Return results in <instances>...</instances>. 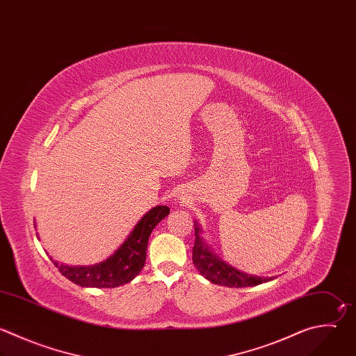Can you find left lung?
<instances>
[{
    "instance_id": "obj_1",
    "label": "left lung",
    "mask_w": 356,
    "mask_h": 356,
    "mask_svg": "<svg viewBox=\"0 0 356 356\" xmlns=\"http://www.w3.org/2000/svg\"><path fill=\"white\" fill-rule=\"evenodd\" d=\"M194 230H195V242L193 248V263L200 271V274L204 275L212 284H218L229 288H245V286H256L263 282L273 281V278L249 275L226 264L211 252L208 245H205L204 239L201 238L202 234L201 227L195 220H194Z\"/></svg>"
}]
</instances>
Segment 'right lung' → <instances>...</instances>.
Segmentation results:
<instances>
[{
	"label": "right lung",
	"instance_id": "obj_1",
	"mask_svg": "<svg viewBox=\"0 0 356 356\" xmlns=\"http://www.w3.org/2000/svg\"><path fill=\"white\" fill-rule=\"evenodd\" d=\"M170 209L158 205L149 209L134 226L126 242L108 259L95 266H64L50 260L71 282L86 288H115L131 282L144 268L149 236L154 227L169 215Z\"/></svg>",
	"mask_w": 356,
	"mask_h": 356
}]
</instances>
